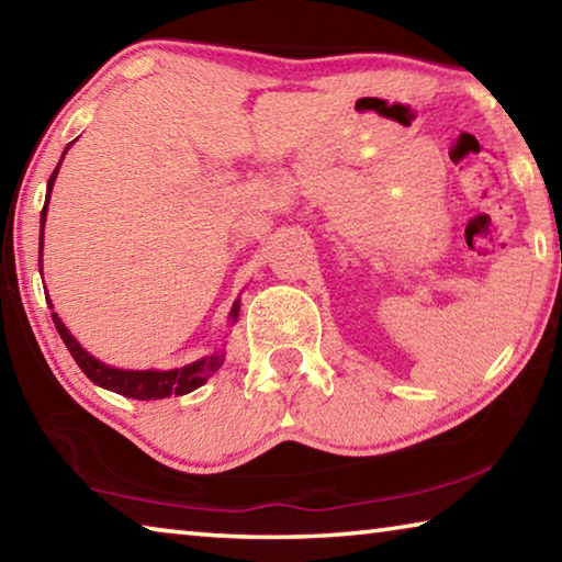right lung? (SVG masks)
Returning <instances> with one entry per match:
<instances>
[{"mask_svg": "<svg viewBox=\"0 0 562 562\" xmlns=\"http://www.w3.org/2000/svg\"><path fill=\"white\" fill-rule=\"evenodd\" d=\"M74 144V140H71ZM69 144V146H71ZM66 146V150H69ZM64 150V156H66ZM61 156V160H64ZM59 160V166H61ZM59 166L54 168V173L49 178V186H46V203L42 207V231H40V272H42V250H44V223H46V205H49V198H52V188H54V180L59 176ZM49 307H52V300H49ZM54 310V307H52ZM237 312H240V302L235 300L233 310H231V322L237 319ZM52 319L56 325V331H59V337L64 339L66 349L71 351V357L76 359V364L81 367V372L87 374L93 384H99L103 389H109V392H116L121 396H128V398H140V402H150V398H166V396H180V394H190L195 392L198 386H203L207 379H211L217 369L223 367V359H225V351H213L211 357H203L193 361V364H186L180 369H168V372H158V369H144V372H131V369H116V367H109L103 364L101 359H97L93 355H89L87 349H83L79 341L74 339V335L69 329L64 327L61 317L52 312Z\"/></svg>", "mask_w": 562, "mask_h": 562, "instance_id": "add662e5", "label": "right lung"}]
</instances>
